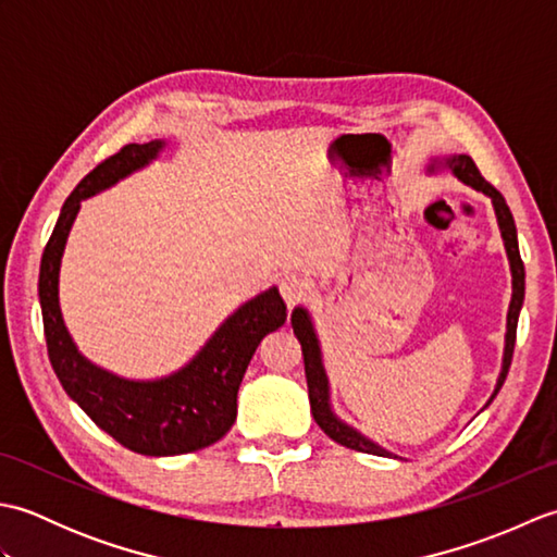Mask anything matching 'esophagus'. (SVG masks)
I'll use <instances>...</instances> for the list:
<instances>
[{"instance_id":"esophagus-1","label":"esophagus","mask_w":557,"mask_h":557,"mask_svg":"<svg viewBox=\"0 0 557 557\" xmlns=\"http://www.w3.org/2000/svg\"><path fill=\"white\" fill-rule=\"evenodd\" d=\"M309 289H311L309 280L299 275V272H289V275L280 280V294H282V299L287 301V306L299 304L306 294H309Z\"/></svg>"}]
</instances>
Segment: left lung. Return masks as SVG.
Listing matches in <instances>:
<instances>
[{
    "instance_id": "obj_1",
    "label": "left lung",
    "mask_w": 557,
    "mask_h": 557,
    "mask_svg": "<svg viewBox=\"0 0 557 557\" xmlns=\"http://www.w3.org/2000/svg\"><path fill=\"white\" fill-rule=\"evenodd\" d=\"M437 164V160H435ZM445 168L453 170L461 182L469 184L476 191H483L486 196H491L495 215H498V224H500V234L503 242L507 248V258H510V268H512V301H510V311H507V335H505V359H503V371L498 377V385H495V393L488 399V405L495 399V395L500 393V387L507 377V371H510L512 363V351H515V339H517V321H519V311H522L524 304V263L522 256H519V244H517V227L512 220V212L507 208L503 194L495 188L493 184H488L483 180L476 162L471 160L469 156H455L447 158ZM433 170V164H431ZM292 327L294 335L299 337L301 342V351H304V369H306V383H309V401H311V413L315 423L321 425L323 433L327 437H333L335 443L345 445L349 449H357V453H366V455H389L385 453L383 447H377L375 443H371L369 437H363L361 433H357L354 429H349L347 423H342L333 409H330V397H327V377L323 371V361H321V347H318V337L315 330L311 325V318L304 309H294L292 313Z\"/></svg>"
}]
</instances>
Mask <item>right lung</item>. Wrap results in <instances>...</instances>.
Listing matches in <instances>:
<instances>
[{"mask_svg": "<svg viewBox=\"0 0 557 557\" xmlns=\"http://www.w3.org/2000/svg\"><path fill=\"white\" fill-rule=\"evenodd\" d=\"M160 150L162 140L128 144L83 176L59 212L38 280L47 357L59 383L104 433L148 457L186 455L218 443L236 419V393L260 339L287 321V306L272 287L232 313L182 371L148 383L124 381L81 357L59 311V265L69 230L83 198L144 168Z\"/></svg>", "mask_w": 557, "mask_h": 557, "instance_id": "obj_1", "label": "right lung"}]
</instances>
